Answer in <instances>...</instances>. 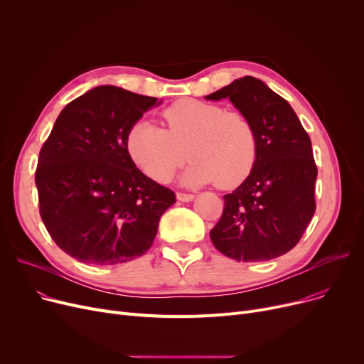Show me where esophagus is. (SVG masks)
I'll return each mask as SVG.
<instances>
[{"label":"esophagus","instance_id":"esophagus-1","mask_svg":"<svg viewBox=\"0 0 364 364\" xmlns=\"http://www.w3.org/2000/svg\"><path fill=\"white\" fill-rule=\"evenodd\" d=\"M177 199H178V200H181V202H190V200H193V199H195V195H192V193H183V192H178V193H177Z\"/></svg>","mask_w":364,"mask_h":364}]
</instances>
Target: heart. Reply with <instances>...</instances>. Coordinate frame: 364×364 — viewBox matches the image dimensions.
Masks as SVG:
<instances>
[{
    "label": "heart",
    "mask_w": 364,
    "mask_h": 364,
    "mask_svg": "<svg viewBox=\"0 0 364 364\" xmlns=\"http://www.w3.org/2000/svg\"><path fill=\"white\" fill-rule=\"evenodd\" d=\"M166 129L139 121L127 132V150L147 177L165 183L186 162L187 186L215 181L221 188L239 186L254 168L257 129L247 114L218 103L183 99L162 112Z\"/></svg>",
    "instance_id": "obj_1"
}]
</instances>
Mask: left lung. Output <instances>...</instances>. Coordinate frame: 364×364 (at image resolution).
Masks as SVG:
<instances>
[{
    "instance_id": "8db88e82",
    "label": "left lung",
    "mask_w": 364,
    "mask_h": 364,
    "mask_svg": "<svg viewBox=\"0 0 364 364\" xmlns=\"http://www.w3.org/2000/svg\"><path fill=\"white\" fill-rule=\"evenodd\" d=\"M205 99L230 100L250 117L258 137L251 174L223 196V215L209 233L214 246L246 262L289 252L316 211L317 166L307 131L291 105L254 76H243Z\"/></svg>"
}]
</instances>
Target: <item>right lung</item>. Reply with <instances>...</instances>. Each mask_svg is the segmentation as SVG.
<instances>
[{
    "label": "right lung",
    "instance_id": "obj_1",
    "mask_svg": "<svg viewBox=\"0 0 364 364\" xmlns=\"http://www.w3.org/2000/svg\"><path fill=\"white\" fill-rule=\"evenodd\" d=\"M113 85L95 87L60 112L40 150V215L55 245L85 264L113 265L149 251L176 193L146 177L127 132L156 106Z\"/></svg>",
    "mask_w": 364,
    "mask_h": 364
}]
</instances>
